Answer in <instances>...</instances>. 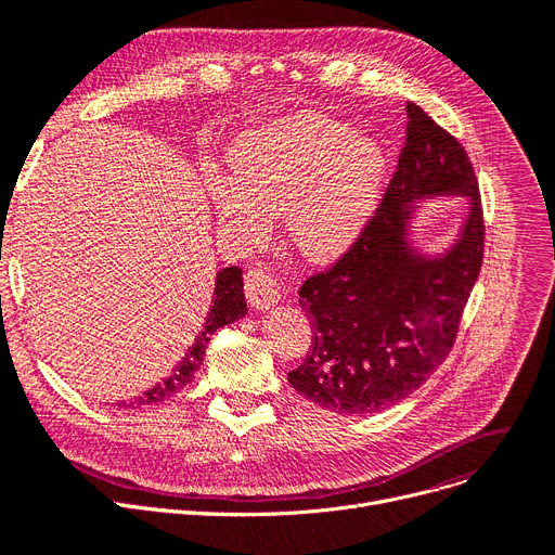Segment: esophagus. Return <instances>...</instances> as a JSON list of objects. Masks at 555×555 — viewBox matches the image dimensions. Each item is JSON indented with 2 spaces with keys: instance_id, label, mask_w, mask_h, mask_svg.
<instances>
[{
  "instance_id": "34e87169",
  "label": "esophagus",
  "mask_w": 555,
  "mask_h": 555,
  "mask_svg": "<svg viewBox=\"0 0 555 555\" xmlns=\"http://www.w3.org/2000/svg\"><path fill=\"white\" fill-rule=\"evenodd\" d=\"M245 295H247V301L258 310L272 308L281 299L276 279L272 276V272L268 268H249L247 270Z\"/></svg>"
}]
</instances>
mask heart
<instances>
[{"mask_svg": "<svg viewBox=\"0 0 555 555\" xmlns=\"http://www.w3.org/2000/svg\"><path fill=\"white\" fill-rule=\"evenodd\" d=\"M233 180L207 175L220 222L251 245L268 218L304 258L326 262L351 247L383 193L387 157L373 139L319 114H299L249 132L229 157Z\"/></svg>", "mask_w": 555, "mask_h": 555, "instance_id": "obj_1", "label": "heart"}]
</instances>
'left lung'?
<instances>
[{"label": "left lung", "instance_id": "1", "mask_svg": "<svg viewBox=\"0 0 555 555\" xmlns=\"http://www.w3.org/2000/svg\"><path fill=\"white\" fill-rule=\"evenodd\" d=\"M406 116L380 207L356 243L299 289L312 346L287 383L337 414H375L416 391L452 351L481 270L486 227L470 157L416 103H406ZM454 192L472 199L460 241L439 259L414 255L403 238L409 202Z\"/></svg>", "mask_w": 555, "mask_h": 555}]
</instances>
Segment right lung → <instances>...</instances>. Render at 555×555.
<instances>
[{
    "label": "right lung",
    "instance_id": "right-lung-1",
    "mask_svg": "<svg viewBox=\"0 0 555 555\" xmlns=\"http://www.w3.org/2000/svg\"><path fill=\"white\" fill-rule=\"evenodd\" d=\"M247 314V304H245V295H243V270L241 268H224L216 274V287H214V299H211V310L207 314V322H204L199 335L195 337L193 346H189L186 356L175 364L172 373L159 385H155L153 389L145 391L143 396L134 398V400H124V402H116L124 410H134V406L141 404H157L164 402L168 398H172L175 393H180L189 383H193V377L202 364L204 351H207V344L211 339V335L231 324L236 322V319Z\"/></svg>",
    "mask_w": 555,
    "mask_h": 555
}]
</instances>
